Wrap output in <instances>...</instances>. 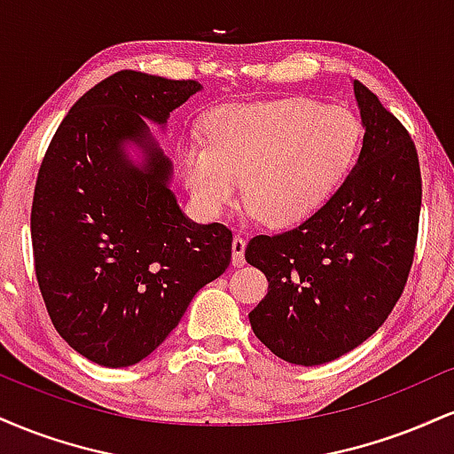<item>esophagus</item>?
Wrapping results in <instances>:
<instances>
[{"label":"esophagus","mask_w":454,"mask_h":454,"mask_svg":"<svg viewBox=\"0 0 454 454\" xmlns=\"http://www.w3.org/2000/svg\"><path fill=\"white\" fill-rule=\"evenodd\" d=\"M245 247H247V243H245L243 237H234L232 239V264L234 267H243L245 264Z\"/></svg>","instance_id":"1"}]
</instances>
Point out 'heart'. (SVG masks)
<instances>
[{
	"mask_svg": "<svg viewBox=\"0 0 454 454\" xmlns=\"http://www.w3.org/2000/svg\"><path fill=\"white\" fill-rule=\"evenodd\" d=\"M361 128L341 106L309 98L222 106L205 140H187L179 166L198 207L220 215L237 202L269 226H290L320 209L350 170Z\"/></svg>",
	"mask_w": 454,
	"mask_h": 454,
	"instance_id": "heart-1",
	"label": "heart"
}]
</instances>
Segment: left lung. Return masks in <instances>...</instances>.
I'll list each match as a JSON object with an SVG mask.
<instances>
[{"mask_svg":"<svg viewBox=\"0 0 454 454\" xmlns=\"http://www.w3.org/2000/svg\"><path fill=\"white\" fill-rule=\"evenodd\" d=\"M364 137L352 173L299 226L256 234L245 260L269 294L249 314L275 356L331 363L384 325L403 294L419 239L423 179L403 123L354 81Z\"/></svg>","mask_w":454,"mask_h":454,"instance_id":"left-lung-1","label":"left lung"}]
</instances>
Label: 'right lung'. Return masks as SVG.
Returning <instances> with one entry per match:
<instances>
[{
  "label": "right lung",
  "instance_id": "right-lung-1",
  "mask_svg": "<svg viewBox=\"0 0 454 454\" xmlns=\"http://www.w3.org/2000/svg\"><path fill=\"white\" fill-rule=\"evenodd\" d=\"M198 81L121 70L76 100L51 138L31 202L34 269L67 346L104 367L149 356L232 256V231L194 223L168 190L170 161L143 117L164 123ZM137 139L143 171L122 155Z\"/></svg>",
  "mask_w": 454,
  "mask_h": 454
}]
</instances>
